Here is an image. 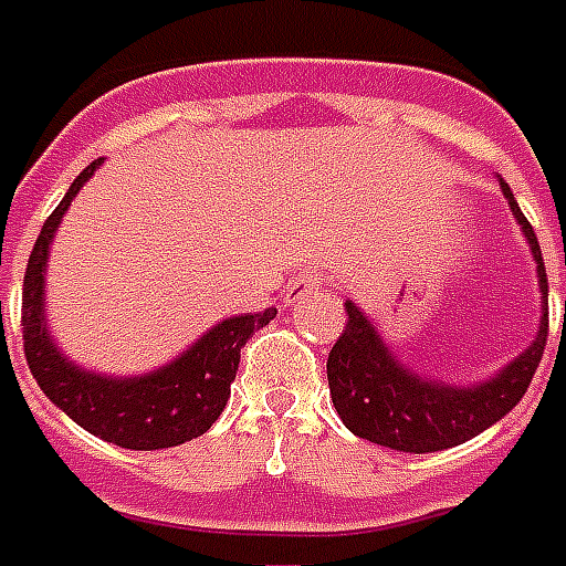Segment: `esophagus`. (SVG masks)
<instances>
[{
    "instance_id": "1",
    "label": "esophagus",
    "mask_w": 566,
    "mask_h": 566,
    "mask_svg": "<svg viewBox=\"0 0 566 566\" xmlns=\"http://www.w3.org/2000/svg\"><path fill=\"white\" fill-rule=\"evenodd\" d=\"M319 287H323L319 275L314 273V270H305V273H300L291 284H287V293H284V296H287V302H302L305 296H311V293H317Z\"/></svg>"
}]
</instances>
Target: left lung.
Masks as SVG:
<instances>
[{
	"label": "left lung",
	"instance_id": "obj_1",
	"mask_svg": "<svg viewBox=\"0 0 566 566\" xmlns=\"http://www.w3.org/2000/svg\"><path fill=\"white\" fill-rule=\"evenodd\" d=\"M502 196L509 199L514 220L526 238L532 258L537 264V287H541V323L535 340L523 353L502 367L500 373L470 381L449 385L440 378H429L394 355L373 319L353 300L344 302L346 328L328 353V390L340 420L353 434L373 440L378 447L396 452H438L464 443L500 422L532 385L537 364L544 358L546 328H549V284L537 238L528 220L520 211L517 199L500 179Z\"/></svg>",
	"mask_w": 566,
	"mask_h": 566
}]
</instances>
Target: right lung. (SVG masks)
I'll return each instance as SVG.
<instances>
[{"instance_id":"add662e5","label":"right lung","mask_w":566,"mask_h":566,"mask_svg":"<svg viewBox=\"0 0 566 566\" xmlns=\"http://www.w3.org/2000/svg\"><path fill=\"white\" fill-rule=\"evenodd\" d=\"M105 158L84 167L70 185L55 211L49 213L38 243L31 249L22 282V344L31 376L49 402L96 438L123 449L179 447L211 429L229 402L238 373L240 349L252 332L275 317V308L261 314H238L211 326L196 344L158 370L137 376H108L87 370L61 353L46 323L49 249L75 193L93 179Z\"/></svg>"}]
</instances>
